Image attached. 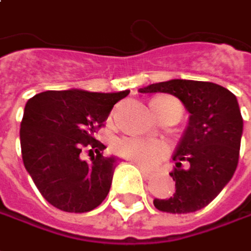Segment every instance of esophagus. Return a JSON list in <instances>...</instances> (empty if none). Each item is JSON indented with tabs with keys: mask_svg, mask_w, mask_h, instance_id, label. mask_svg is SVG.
Segmentation results:
<instances>
[{
	"mask_svg": "<svg viewBox=\"0 0 251 251\" xmlns=\"http://www.w3.org/2000/svg\"><path fill=\"white\" fill-rule=\"evenodd\" d=\"M138 168H140V171H141V174H143V176H144L145 179H148L151 176V171L150 169H147L143 165H138Z\"/></svg>",
	"mask_w": 251,
	"mask_h": 251,
	"instance_id": "1",
	"label": "esophagus"
}]
</instances>
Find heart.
I'll return each instance as SVG.
<instances>
[{
	"instance_id": "1",
	"label": "heart",
	"mask_w": 251,
	"mask_h": 251,
	"mask_svg": "<svg viewBox=\"0 0 251 251\" xmlns=\"http://www.w3.org/2000/svg\"><path fill=\"white\" fill-rule=\"evenodd\" d=\"M159 99H168V100H172L174 103L179 104L176 100H174L171 97H159ZM114 150L120 157L131 159L134 162L141 164L144 167L157 165L159 161H162L168 155L169 151L168 145L162 141L147 140V138H140V137L120 138L119 141H116V144H114Z\"/></svg>"
}]
</instances>
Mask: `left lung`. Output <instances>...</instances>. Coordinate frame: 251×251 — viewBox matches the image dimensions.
<instances>
[{
	"instance_id": "1",
	"label": "left lung",
	"mask_w": 251,
	"mask_h": 251,
	"mask_svg": "<svg viewBox=\"0 0 251 251\" xmlns=\"http://www.w3.org/2000/svg\"><path fill=\"white\" fill-rule=\"evenodd\" d=\"M140 93L176 96L191 113L189 124L172 159L169 174L175 194L154 199L167 213H191L209 205L237 168L243 119L236 96L216 83L174 79L150 84Z\"/></svg>"
}]
</instances>
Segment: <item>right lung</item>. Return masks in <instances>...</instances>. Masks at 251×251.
I'll return each mask as SVG.
<instances>
[{
	"instance_id": "obj_1",
	"label": "right lung",
	"mask_w": 251,
	"mask_h": 251,
	"mask_svg": "<svg viewBox=\"0 0 251 251\" xmlns=\"http://www.w3.org/2000/svg\"><path fill=\"white\" fill-rule=\"evenodd\" d=\"M128 93L48 90L28 100L19 131L22 161L50 205L84 213L106 199L119 159L103 157L106 147L94 132ZM82 151H96L92 163L80 158Z\"/></svg>"
}]
</instances>
